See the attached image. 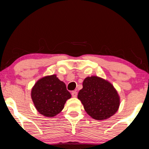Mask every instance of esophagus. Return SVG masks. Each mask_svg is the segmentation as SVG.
Returning a JSON list of instances; mask_svg holds the SVG:
<instances>
[{"mask_svg": "<svg viewBox=\"0 0 149 149\" xmlns=\"http://www.w3.org/2000/svg\"><path fill=\"white\" fill-rule=\"evenodd\" d=\"M77 95V91H72V96L74 97H76Z\"/></svg>", "mask_w": 149, "mask_h": 149, "instance_id": "34e87169", "label": "esophagus"}]
</instances>
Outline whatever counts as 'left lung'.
Masks as SVG:
<instances>
[{
	"label": "left lung",
	"mask_w": 149,
	"mask_h": 149,
	"mask_svg": "<svg viewBox=\"0 0 149 149\" xmlns=\"http://www.w3.org/2000/svg\"><path fill=\"white\" fill-rule=\"evenodd\" d=\"M86 113L96 120H106L119 110L120 97L113 85L97 76L87 77L78 93Z\"/></svg>",
	"instance_id": "1"
}]
</instances>
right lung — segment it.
<instances>
[{"mask_svg":"<svg viewBox=\"0 0 149 149\" xmlns=\"http://www.w3.org/2000/svg\"><path fill=\"white\" fill-rule=\"evenodd\" d=\"M71 97L65 83L56 74L42 77L36 81L31 90V98L36 109L46 117H54L64 107Z\"/></svg>","mask_w":149,"mask_h":149,"instance_id":"right-lung-1","label":"right lung"}]
</instances>
